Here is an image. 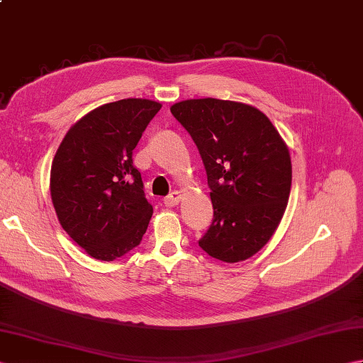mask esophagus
<instances>
[{
    "label": "esophagus",
    "mask_w": 363,
    "mask_h": 363,
    "mask_svg": "<svg viewBox=\"0 0 363 363\" xmlns=\"http://www.w3.org/2000/svg\"><path fill=\"white\" fill-rule=\"evenodd\" d=\"M181 199H182V194H181V191L174 190V191H172V194H169V195L164 199V204H165L167 207H174V206H177V204L181 203Z\"/></svg>",
    "instance_id": "obj_1"
}]
</instances>
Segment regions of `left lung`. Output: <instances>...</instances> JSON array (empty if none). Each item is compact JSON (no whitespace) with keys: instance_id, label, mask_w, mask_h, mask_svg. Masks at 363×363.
<instances>
[{"instance_id":"1","label":"left lung","mask_w":363,"mask_h":363,"mask_svg":"<svg viewBox=\"0 0 363 363\" xmlns=\"http://www.w3.org/2000/svg\"><path fill=\"white\" fill-rule=\"evenodd\" d=\"M204 162L213 221L199 246L234 264L268 243L287 209L289 146L257 107L229 99H186L169 107Z\"/></svg>"}]
</instances>
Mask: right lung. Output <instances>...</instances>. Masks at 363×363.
Returning <instances> with one entry per match:
<instances>
[{
  "label": "right lung",
  "mask_w": 363,
  "mask_h": 363,
  "mask_svg": "<svg viewBox=\"0 0 363 363\" xmlns=\"http://www.w3.org/2000/svg\"><path fill=\"white\" fill-rule=\"evenodd\" d=\"M160 107L143 98L99 106L68 129L52 159L50 190L57 220L94 259L125 256L150 225L152 206L133 150Z\"/></svg>",
  "instance_id": "1"
}]
</instances>
